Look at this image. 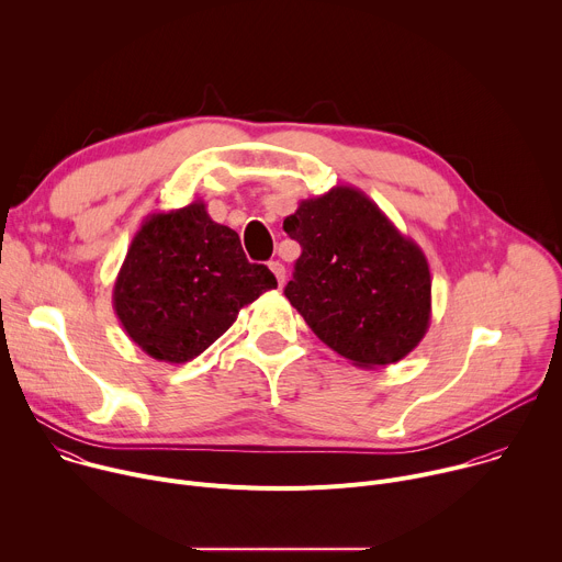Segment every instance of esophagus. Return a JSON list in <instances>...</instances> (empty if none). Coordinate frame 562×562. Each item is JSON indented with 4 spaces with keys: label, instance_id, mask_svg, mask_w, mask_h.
Instances as JSON below:
<instances>
[{
    "label": "esophagus",
    "instance_id": "obj_1",
    "mask_svg": "<svg viewBox=\"0 0 562 562\" xmlns=\"http://www.w3.org/2000/svg\"><path fill=\"white\" fill-rule=\"evenodd\" d=\"M269 269L273 271V276L278 278L280 286H282V284H284V280H286V269H284V265H282L280 260H276V262H271V265H269Z\"/></svg>",
    "mask_w": 562,
    "mask_h": 562
}]
</instances>
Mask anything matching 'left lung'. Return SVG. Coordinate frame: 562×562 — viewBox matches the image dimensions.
Masks as SVG:
<instances>
[{"label": "left lung", "mask_w": 562, "mask_h": 562, "mask_svg": "<svg viewBox=\"0 0 562 562\" xmlns=\"http://www.w3.org/2000/svg\"><path fill=\"white\" fill-rule=\"evenodd\" d=\"M284 231L300 243L284 295L311 331L360 369L409 356L431 323L423 249L356 187L302 200Z\"/></svg>", "instance_id": "1"}]
</instances>
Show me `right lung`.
Segmentation results:
<instances>
[{
    "label": "right lung",
    "instance_id": "obj_1",
    "mask_svg": "<svg viewBox=\"0 0 562 562\" xmlns=\"http://www.w3.org/2000/svg\"><path fill=\"white\" fill-rule=\"evenodd\" d=\"M276 286L265 265L247 260L239 235L195 200L142 222L113 284V308L144 353L182 364L206 351L239 308Z\"/></svg>",
    "mask_w": 562,
    "mask_h": 562
}]
</instances>
